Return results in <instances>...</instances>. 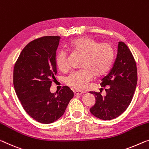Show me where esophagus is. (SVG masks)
Returning <instances> with one entry per match:
<instances>
[{
	"mask_svg": "<svg viewBox=\"0 0 149 149\" xmlns=\"http://www.w3.org/2000/svg\"><path fill=\"white\" fill-rule=\"evenodd\" d=\"M73 93H74V96L81 95H82V94L84 93L83 92H82V91H77V90H75V91H73Z\"/></svg>",
	"mask_w": 149,
	"mask_h": 149,
	"instance_id": "1",
	"label": "esophagus"
}]
</instances>
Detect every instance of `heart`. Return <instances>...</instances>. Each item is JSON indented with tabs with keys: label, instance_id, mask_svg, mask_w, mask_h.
<instances>
[{
	"label": "heart",
	"instance_id": "b5f03b06",
	"mask_svg": "<svg viewBox=\"0 0 149 149\" xmlns=\"http://www.w3.org/2000/svg\"><path fill=\"white\" fill-rule=\"evenodd\" d=\"M68 49L83 56L80 71L72 72L65 80V83L71 88L82 90L92 79L103 77L113 65L114 53L113 47L108 43H99L88 36H83L71 41ZM55 63L62 72L67 70V57L65 52H59Z\"/></svg>",
	"mask_w": 149,
	"mask_h": 149
}]
</instances>
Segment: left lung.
<instances>
[{
    "label": "left lung",
    "mask_w": 149,
    "mask_h": 149,
    "mask_svg": "<svg viewBox=\"0 0 149 149\" xmlns=\"http://www.w3.org/2000/svg\"><path fill=\"white\" fill-rule=\"evenodd\" d=\"M136 83V62L129 47L119 42L113 67L100 83L102 90L105 88L106 96L102 97L101 93L90 92L96 99L95 105L90 109L91 114L104 120L118 117L131 102Z\"/></svg>",
    "instance_id": "1"
}]
</instances>
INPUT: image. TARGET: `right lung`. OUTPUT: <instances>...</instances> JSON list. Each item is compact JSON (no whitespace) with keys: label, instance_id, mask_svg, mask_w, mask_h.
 <instances>
[{"label":"right lung","instance_id":"obj_1","mask_svg":"<svg viewBox=\"0 0 149 149\" xmlns=\"http://www.w3.org/2000/svg\"><path fill=\"white\" fill-rule=\"evenodd\" d=\"M60 36H47L30 42L16 62L13 84L27 114L38 122L49 124L65 113L74 93L64 86L51 93L50 88L57 74L56 51Z\"/></svg>","mask_w":149,"mask_h":149}]
</instances>
